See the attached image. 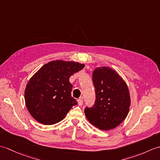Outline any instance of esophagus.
<instances>
[{
    "label": "esophagus",
    "mask_w": 160,
    "mask_h": 160,
    "mask_svg": "<svg viewBox=\"0 0 160 160\" xmlns=\"http://www.w3.org/2000/svg\"><path fill=\"white\" fill-rule=\"evenodd\" d=\"M78 105L79 106H82V104H83V100L82 98H79V99H78Z\"/></svg>",
    "instance_id": "obj_1"
}]
</instances>
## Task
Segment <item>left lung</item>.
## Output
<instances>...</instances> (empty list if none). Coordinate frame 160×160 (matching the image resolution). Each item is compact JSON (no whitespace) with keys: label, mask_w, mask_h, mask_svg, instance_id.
Here are the masks:
<instances>
[{"label":"left lung","mask_w":160,"mask_h":160,"mask_svg":"<svg viewBox=\"0 0 160 160\" xmlns=\"http://www.w3.org/2000/svg\"><path fill=\"white\" fill-rule=\"evenodd\" d=\"M96 91L95 104L84 109L87 120L100 130L120 125L127 118L131 105L129 91L124 80L109 67H98L92 75Z\"/></svg>","instance_id":"obj_1"}]
</instances>
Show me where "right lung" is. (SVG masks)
Segmentation results:
<instances>
[{
	"label": "right lung",
	"mask_w": 160,
	"mask_h": 160,
	"mask_svg": "<svg viewBox=\"0 0 160 160\" xmlns=\"http://www.w3.org/2000/svg\"><path fill=\"white\" fill-rule=\"evenodd\" d=\"M84 64L55 60L45 64L27 84L25 100L32 116L45 125L56 124L65 118L76 100L71 97V76L82 69Z\"/></svg>",
	"instance_id": "1"
}]
</instances>
